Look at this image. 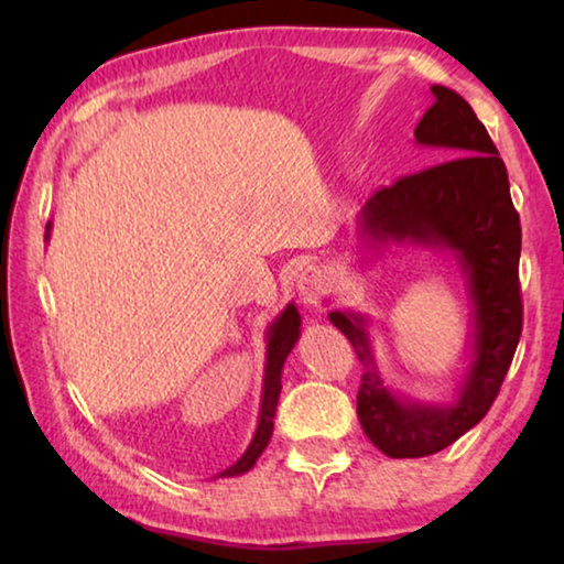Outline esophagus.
Segmentation results:
<instances>
[{"label": "esophagus", "instance_id": "1", "mask_svg": "<svg viewBox=\"0 0 564 564\" xmlns=\"http://www.w3.org/2000/svg\"><path fill=\"white\" fill-rule=\"evenodd\" d=\"M330 285V279L326 271L318 269V265H308L299 275V295L305 305H318L323 295H326Z\"/></svg>", "mask_w": 564, "mask_h": 564}]
</instances>
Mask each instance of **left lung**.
<instances>
[{"instance_id": "obj_1", "label": "left lung", "mask_w": 564, "mask_h": 564, "mask_svg": "<svg viewBox=\"0 0 564 564\" xmlns=\"http://www.w3.org/2000/svg\"><path fill=\"white\" fill-rule=\"evenodd\" d=\"M435 104L415 127V141L441 149L447 161L376 191L360 212V231L373 241L451 248L473 301V360L451 405L415 403L390 393L370 352L366 318L330 311L328 318L362 362L358 417L388 457L441 453L488 415L508 376L522 333L520 216L510 198L508 169L488 129L453 89L433 87Z\"/></svg>"}]
</instances>
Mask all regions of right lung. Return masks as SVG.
<instances>
[{
    "mask_svg": "<svg viewBox=\"0 0 564 564\" xmlns=\"http://www.w3.org/2000/svg\"><path fill=\"white\" fill-rule=\"evenodd\" d=\"M50 228H52V224H46L44 238H50ZM265 336H269V348H265V376H263L259 427H256V435H253L251 445H248V451L238 457L231 467H226L221 477H234V475H243L251 470L256 460H259V455L265 451V445H269V441H271L275 405H279V395H281L283 362H285V358H289V352L293 350L295 340H299V336H301L299 308H295L293 303L285 305L283 313L273 321V326L269 328Z\"/></svg>",
    "mask_w": 564,
    "mask_h": 564,
    "instance_id": "obj_1",
    "label": "right lung"
}]
</instances>
